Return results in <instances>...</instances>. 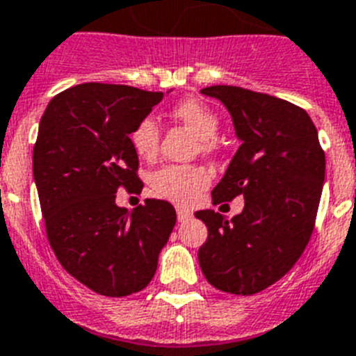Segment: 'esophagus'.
<instances>
[{
    "label": "esophagus",
    "mask_w": 356,
    "mask_h": 356,
    "mask_svg": "<svg viewBox=\"0 0 356 356\" xmlns=\"http://www.w3.org/2000/svg\"><path fill=\"white\" fill-rule=\"evenodd\" d=\"M190 218H191V213L188 211V209H182V208L177 209V220L179 222H188Z\"/></svg>",
    "instance_id": "34e87169"
}]
</instances>
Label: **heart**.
Here are the masks:
<instances>
[{
    "mask_svg": "<svg viewBox=\"0 0 356 356\" xmlns=\"http://www.w3.org/2000/svg\"><path fill=\"white\" fill-rule=\"evenodd\" d=\"M172 116L184 125H188L199 138L200 150L213 152L215 150V136L218 132V116L200 100H184L172 109ZM132 150L136 156L145 161L156 157L161 143V127L154 116H145L132 127L129 134ZM211 181V174L202 166L193 165H168L156 170L150 179V190L161 199L190 206L195 202L206 186Z\"/></svg>",
    "mask_w": 356,
    "mask_h": 356,
    "instance_id": "b5f03b06",
    "label": "heart"
}]
</instances>
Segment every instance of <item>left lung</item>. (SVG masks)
<instances>
[{"label":"left lung","mask_w":356,"mask_h":356,"mask_svg":"<svg viewBox=\"0 0 356 356\" xmlns=\"http://www.w3.org/2000/svg\"><path fill=\"white\" fill-rule=\"evenodd\" d=\"M202 95L224 104L240 140L213 204L243 195L240 215L202 209L208 227L199 264L209 285L236 296L276 283L301 258L314 231L326 159L308 113L281 98L236 86H211Z\"/></svg>","instance_id":"obj_1"}]
</instances>
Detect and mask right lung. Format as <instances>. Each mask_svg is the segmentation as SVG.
<instances>
[{"mask_svg": "<svg viewBox=\"0 0 356 356\" xmlns=\"http://www.w3.org/2000/svg\"><path fill=\"white\" fill-rule=\"evenodd\" d=\"M163 92L118 84H80L46 107L33 147V181L48 242L71 276L107 298L140 292L152 281L175 209L147 199L116 206L120 186L140 184L129 134Z\"/></svg>", "mask_w": 356, "mask_h": 356, "instance_id": "add662e5", "label": "right lung"}]
</instances>
